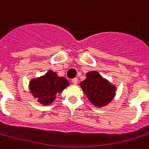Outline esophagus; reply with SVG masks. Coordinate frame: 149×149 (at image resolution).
<instances>
[{"instance_id": "obj_1", "label": "esophagus", "mask_w": 149, "mask_h": 149, "mask_svg": "<svg viewBox=\"0 0 149 149\" xmlns=\"http://www.w3.org/2000/svg\"><path fill=\"white\" fill-rule=\"evenodd\" d=\"M72 84L77 85V82H78V80H77V78H73V79L72 80Z\"/></svg>"}]
</instances>
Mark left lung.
I'll use <instances>...</instances> for the list:
<instances>
[{
  "label": "left lung",
  "instance_id": "8db88e82",
  "mask_svg": "<svg viewBox=\"0 0 149 149\" xmlns=\"http://www.w3.org/2000/svg\"><path fill=\"white\" fill-rule=\"evenodd\" d=\"M81 87L91 102L98 107L108 104L116 91V87L97 72H87L86 78L81 82Z\"/></svg>",
  "mask_w": 149,
  "mask_h": 149
}]
</instances>
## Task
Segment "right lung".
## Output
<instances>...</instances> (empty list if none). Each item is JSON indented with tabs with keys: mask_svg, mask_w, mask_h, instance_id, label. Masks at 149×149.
<instances>
[{
	"mask_svg": "<svg viewBox=\"0 0 149 149\" xmlns=\"http://www.w3.org/2000/svg\"><path fill=\"white\" fill-rule=\"evenodd\" d=\"M68 85L69 82L66 78L59 77L53 71H49L44 77L31 81L29 88L39 102L49 105Z\"/></svg>",
	"mask_w": 149,
	"mask_h": 149,
	"instance_id": "1",
	"label": "right lung"
}]
</instances>
